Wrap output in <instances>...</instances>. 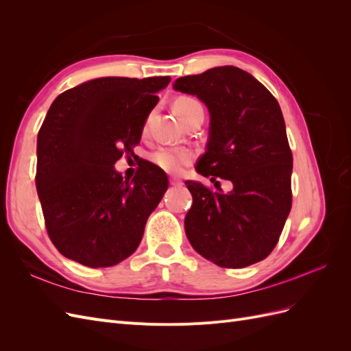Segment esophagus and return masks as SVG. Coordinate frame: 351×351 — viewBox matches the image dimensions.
Masks as SVG:
<instances>
[{"label":"esophagus","instance_id":"34e87169","mask_svg":"<svg viewBox=\"0 0 351 351\" xmlns=\"http://www.w3.org/2000/svg\"><path fill=\"white\" fill-rule=\"evenodd\" d=\"M169 184L174 186V187H180V186L183 184V182L180 178H177V177H171V178H169Z\"/></svg>","mask_w":351,"mask_h":351}]
</instances>
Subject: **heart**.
<instances>
[{
	"label": "heart",
	"instance_id": "b5f03b06",
	"mask_svg": "<svg viewBox=\"0 0 351 351\" xmlns=\"http://www.w3.org/2000/svg\"><path fill=\"white\" fill-rule=\"evenodd\" d=\"M195 105H199L197 101L189 97H182L176 99L174 102V111L178 115L180 120L184 119V115L190 108H193ZM195 154L190 151L189 147H159L151 155L152 162L158 167L164 169L165 173L169 174H178L183 171V168L192 162Z\"/></svg>",
	"mask_w": 351,
	"mask_h": 351
}]
</instances>
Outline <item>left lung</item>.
<instances>
[{"label":"left lung","instance_id":"1","mask_svg":"<svg viewBox=\"0 0 351 351\" xmlns=\"http://www.w3.org/2000/svg\"><path fill=\"white\" fill-rule=\"evenodd\" d=\"M174 89L196 95L210 114L206 152L196 171L210 182L221 177L232 183L231 192L222 193L186 182L193 196L184 218L190 244L222 268L263 261L291 209L293 155L278 101L232 66L180 77Z\"/></svg>","mask_w":351,"mask_h":351}]
</instances>
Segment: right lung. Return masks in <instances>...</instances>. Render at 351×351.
Returning a JSON list of instances; mask_svg holds the SVG:
<instances>
[{
	"instance_id": "obj_1",
	"label": "right lung",
	"mask_w": 351,
	"mask_h": 351,
	"mask_svg": "<svg viewBox=\"0 0 351 351\" xmlns=\"http://www.w3.org/2000/svg\"><path fill=\"white\" fill-rule=\"evenodd\" d=\"M171 77H101L62 92L38 133L36 190L57 250L84 267H114L137 249L168 189L145 161L129 180L114 164L139 145Z\"/></svg>"
}]
</instances>
